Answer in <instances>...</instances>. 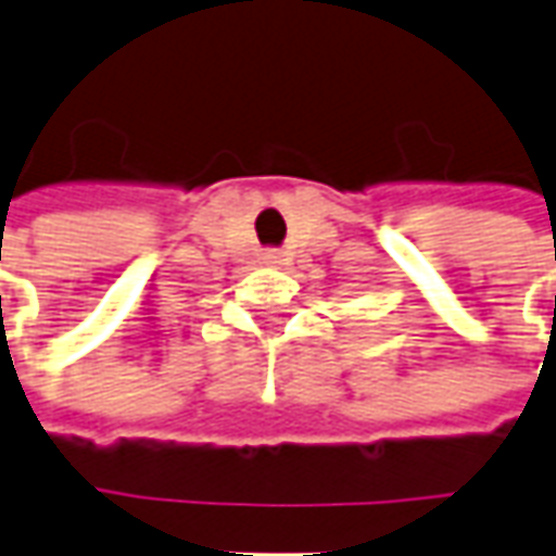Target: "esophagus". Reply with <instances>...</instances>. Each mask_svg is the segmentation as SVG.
<instances>
[{"label": "esophagus", "instance_id": "1", "mask_svg": "<svg viewBox=\"0 0 556 556\" xmlns=\"http://www.w3.org/2000/svg\"><path fill=\"white\" fill-rule=\"evenodd\" d=\"M279 255L277 253H267V262H277Z\"/></svg>", "mask_w": 556, "mask_h": 556}]
</instances>
